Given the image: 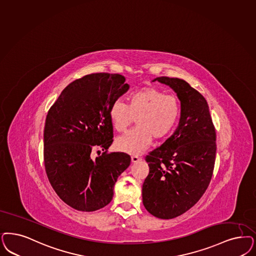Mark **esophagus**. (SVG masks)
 I'll return each instance as SVG.
<instances>
[{
    "mask_svg": "<svg viewBox=\"0 0 256 256\" xmlns=\"http://www.w3.org/2000/svg\"><path fill=\"white\" fill-rule=\"evenodd\" d=\"M141 160V157H139L138 155H132V162H138Z\"/></svg>",
    "mask_w": 256,
    "mask_h": 256,
    "instance_id": "1",
    "label": "esophagus"
}]
</instances>
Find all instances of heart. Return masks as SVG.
<instances>
[{
    "label": "heart",
    "mask_w": 256,
    "mask_h": 256,
    "mask_svg": "<svg viewBox=\"0 0 256 256\" xmlns=\"http://www.w3.org/2000/svg\"><path fill=\"white\" fill-rule=\"evenodd\" d=\"M180 110L178 97L152 86L133 92L128 99V105L116 101L110 110L115 130L123 132L135 119L138 126L116 140L117 148L135 154L144 150L152 138L156 141L166 138L176 126Z\"/></svg>",
    "instance_id": "obj_1"
}]
</instances>
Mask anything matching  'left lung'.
Returning <instances> with one entry per match:
<instances>
[{"label": "left lung", "mask_w": 256, "mask_h": 256, "mask_svg": "<svg viewBox=\"0 0 256 256\" xmlns=\"http://www.w3.org/2000/svg\"><path fill=\"white\" fill-rule=\"evenodd\" d=\"M176 92L180 119L176 132L146 160L150 173L142 194L144 208L162 220H171L191 209L211 182L216 153V134L204 97L186 81L157 78Z\"/></svg>", "instance_id": "obj_1"}]
</instances>
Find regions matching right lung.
Returning a JSON list of instances; mask_svg holds the SVG:
<instances>
[{"label":"right lung","instance_id":"add662e5","mask_svg":"<svg viewBox=\"0 0 256 256\" xmlns=\"http://www.w3.org/2000/svg\"><path fill=\"white\" fill-rule=\"evenodd\" d=\"M118 74L96 72L74 80L48 110L44 132L45 172L54 192L72 208L92 212L112 202L118 176L130 164L114 142L110 110L128 88ZM104 153L94 160L91 154Z\"/></svg>","mask_w":256,"mask_h":256}]
</instances>
